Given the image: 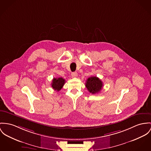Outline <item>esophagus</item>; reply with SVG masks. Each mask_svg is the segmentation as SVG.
Here are the masks:
<instances>
[{"mask_svg":"<svg viewBox=\"0 0 151 151\" xmlns=\"http://www.w3.org/2000/svg\"><path fill=\"white\" fill-rule=\"evenodd\" d=\"M72 78H76L77 76H78V73L77 72H73V73H72Z\"/></svg>","mask_w":151,"mask_h":151,"instance_id":"esophagus-1","label":"esophagus"}]
</instances>
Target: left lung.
<instances>
[{"label":"left lung","instance_id":"1","mask_svg":"<svg viewBox=\"0 0 151 151\" xmlns=\"http://www.w3.org/2000/svg\"><path fill=\"white\" fill-rule=\"evenodd\" d=\"M85 84L88 91L93 94L99 93L103 87L102 81L96 76H91L88 78Z\"/></svg>","mask_w":151,"mask_h":151}]
</instances>
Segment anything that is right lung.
Returning a JSON list of instances; mask_svg holds the SVG:
<instances>
[{"instance_id": "right-lung-1", "label": "right lung", "mask_w": 151, "mask_h": 151, "mask_svg": "<svg viewBox=\"0 0 151 151\" xmlns=\"http://www.w3.org/2000/svg\"><path fill=\"white\" fill-rule=\"evenodd\" d=\"M65 81L62 78H53L52 83V88L58 91H59L63 87L65 84Z\"/></svg>"}]
</instances>
